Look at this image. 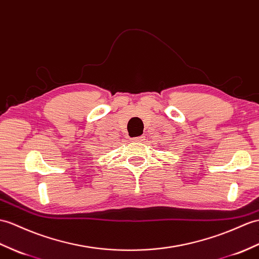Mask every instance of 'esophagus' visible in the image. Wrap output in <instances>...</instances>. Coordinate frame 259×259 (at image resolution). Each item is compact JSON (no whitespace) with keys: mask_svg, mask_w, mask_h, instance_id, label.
Here are the masks:
<instances>
[{"mask_svg":"<svg viewBox=\"0 0 259 259\" xmlns=\"http://www.w3.org/2000/svg\"><path fill=\"white\" fill-rule=\"evenodd\" d=\"M132 140L136 141V142H142L144 139H146V136L142 135V136H139V137H135V138H131Z\"/></svg>","mask_w":259,"mask_h":259,"instance_id":"34e87169","label":"esophagus"}]
</instances>
